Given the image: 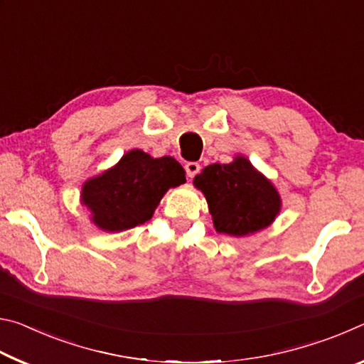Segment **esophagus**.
<instances>
[{
	"mask_svg": "<svg viewBox=\"0 0 364 364\" xmlns=\"http://www.w3.org/2000/svg\"><path fill=\"white\" fill-rule=\"evenodd\" d=\"M184 170H186V175L189 178H194L197 173H199L200 165L197 164V162H188L186 165H184Z\"/></svg>",
	"mask_w": 364,
	"mask_h": 364,
	"instance_id": "34e87169",
	"label": "esophagus"
}]
</instances>
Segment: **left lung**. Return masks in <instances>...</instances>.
<instances>
[{"instance_id": "1", "label": "left lung", "mask_w": 364, "mask_h": 364, "mask_svg": "<svg viewBox=\"0 0 364 364\" xmlns=\"http://www.w3.org/2000/svg\"><path fill=\"white\" fill-rule=\"evenodd\" d=\"M205 196L217 232L245 237L268 228L281 212L274 184L250 160L237 154L230 164H212L194 178Z\"/></svg>"}]
</instances>
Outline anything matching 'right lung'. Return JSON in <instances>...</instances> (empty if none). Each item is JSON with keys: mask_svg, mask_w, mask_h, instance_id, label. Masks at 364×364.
Returning <instances> with one entry per match:
<instances>
[{"mask_svg": "<svg viewBox=\"0 0 364 364\" xmlns=\"http://www.w3.org/2000/svg\"><path fill=\"white\" fill-rule=\"evenodd\" d=\"M186 183V171L173 157L154 159L132 149L114 167L86 180L80 202L95 226L119 232L146 223L170 188Z\"/></svg>", "mask_w": 364, "mask_h": 364, "instance_id": "right-lung-1", "label": "right lung"}]
</instances>
